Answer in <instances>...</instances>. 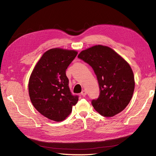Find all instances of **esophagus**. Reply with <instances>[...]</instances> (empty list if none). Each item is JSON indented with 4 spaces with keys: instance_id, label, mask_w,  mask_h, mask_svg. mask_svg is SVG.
<instances>
[{
    "instance_id": "esophagus-1",
    "label": "esophagus",
    "mask_w": 156,
    "mask_h": 156,
    "mask_svg": "<svg viewBox=\"0 0 156 156\" xmlns=\"http://www.w3.org/2000/svg\"><path fill=\"white\" fill-rule=\"evenodd\" d=\"M86 94H87V92H86V90H83V91H82L81 95H82L83 97H85L86 95Z\"/></svg>"
}]
</instances>
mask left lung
Instances as JSON below:
<instances>
[{
    "label": "left lung",
    "instance_id": "1",
    "mask_svg": "<svg viewBox=\"0 0 156 156\" xmlns=\"http://www.w3.org/2000/svg\"><path fill=\"white\" fill-rule=\"evenodd\" d=\"M78 57L91 66L97 76L100 93L91 101L95 111L111 117L125 109L135 85L129 63L110 47L101 45L82 51Z\"/></svg>",
    "mask_w": 156,
    "mask_h": 156
}]
</instances>
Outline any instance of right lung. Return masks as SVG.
Returning <instances> with one entry per match:
<instances>
[{
	"mask_svg": "<svg viewBox=\"0 0 156 156\" xmlns=\"http://www.w3.org/2000/svg\"><path fill=\"white\" fill-rule=\"evenodd\" d=\"M77 51L55 48L39 59L29 80V95L34 107L43 116L57 122L65 120L78 101L70 90L66 75Z\"/></svg>",
	"mask_w": 156,
	"mask_h": 156,
	"instance_id": "right-lung-1",
	"label": "right lung"
}]
</instances>
